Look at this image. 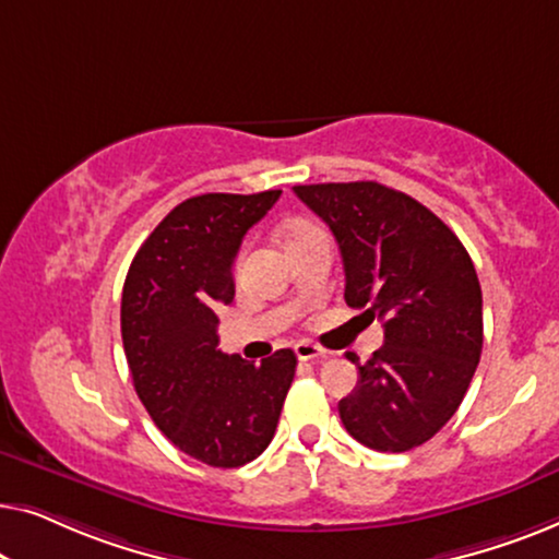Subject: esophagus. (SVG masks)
<instances>
[{
	"label": "esophagus",
	"instance_id": "34e87169",
	"mask_svg": "<svg viewBox=\"0 0 559 559\" xmlns=\"http://www.w3.org/2000/svg\"><path fill=\"white\" fill-rule=\"evenodd\" d=\"M296 357L301 361H309V359H324L326 357V349L319 347V344H311V342H298L296 347Z\"/></svg>",
	"mask_w": 559,
	"mask_h": 559
}]
</instances>
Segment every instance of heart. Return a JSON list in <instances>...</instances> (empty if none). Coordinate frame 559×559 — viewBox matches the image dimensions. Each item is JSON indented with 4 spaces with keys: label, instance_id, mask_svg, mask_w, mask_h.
<instances>
[{
    "label": "heart",
    "instance_id": "obj_1",
    "mask_svg": "<svg viewBox=\"0 0 559 559\" xmlns=\"http://www.w3.org/2000/svg\"><path fill=\"white\" fill-rule=\"evenodd\" d=\"M309 227H313V225H309V223H294V225H288L286 238H290V235H296V233H301V230H309Z\"/></svg>",
    "mask_w": 559,
    "mask_h": 559
}]
</instances>
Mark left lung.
Here are the masks:
<instances>
[{
  "label": "left lung",
  "mask_w": 559,
  "mask_h": 559,
  "mask_svg": "<svg viewBox=\"0 0 559 559\" xmlns=\"http://www.w3.org/2000/svg\"><path fill=\"white\" fill-rule=\"evenodd\" d=\"M329 225L344 263V301L380 319L384 344L359 365L340 418L361 445L403 453L433 438L466 395L481 359V286L443 219L380 182L294 187Z\"/></svg>",
  "instance_id": "obj_1"
}]
</instances>
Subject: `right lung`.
Returning <instances> with one entry per match:
<instances>
[{
  "instance_id": "add662e5",
  "label": "right lung",
  "mask_w": 559,
  "mask_h": 559,
  "mask_svg": "<svg viewBox=\"0 0 559 559\" xmlns=\"http://www.w3.org/2000/svg\"><path fill=\"white\" fill-rule=\"evenodd\" d=\"M281 190L210 192L177 204L133 255L121 336L133 388L156 428L215 468L246 466L276 433L296 355L255 361L217 349V309L233 304V263Z\"/></svg>"
}]
</instances>
